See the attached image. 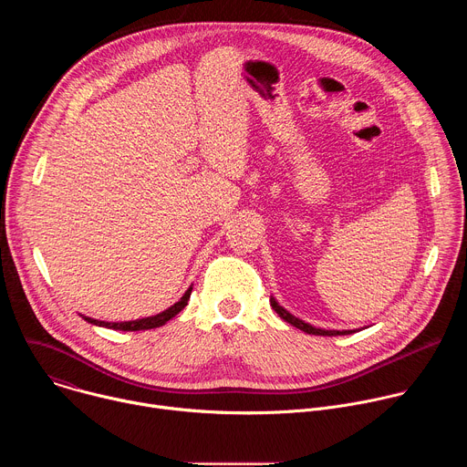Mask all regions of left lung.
<instances>
[{"label":"left lung","mask_w":467,"mask_h":467,"mask_svg":"<svg viewBox=\"0 0 467 467\" xmlns=\"http://www.w3.org/2000/svg\"><path fill=\"white\" fill-rule=\"evenodd\" d=\"M270 303H272L274 310H275L285 321H288L290 325L301 328L303 332H306V335H316V337H342V335H351V332H355V330H325V328H316V327H312L310 323H305L303 319L292 316L286 308H283V306L275 301V297H270Z\"/></svg>","instance_id":"obj_1"}]
</instances>
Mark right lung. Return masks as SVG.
<instances>
[{
    "mask_svg": "<svg viewBox=\"0 0 467 467\" xmlns=\"http://www.w3.org/2000/svg\"><path fill=\"white\" fill-rule=\"evenodd\" d=\"M192 294V286L184 292V296L181 297V301H177L173 306H170L168 310L157 314V316H150V317H142V319H135V321H121V323H109V321H99V319H92L83 316L88 323L98 325V327H107V328H116V330H148V328H155L164 325L166 321H170L171 317H175L186 305Z\"/></svg>",
    "mask_w": 467,
    "mask_h": 467,
    "instance_id": "add662e5",
    "label": "right lung"
}]
</instances>
